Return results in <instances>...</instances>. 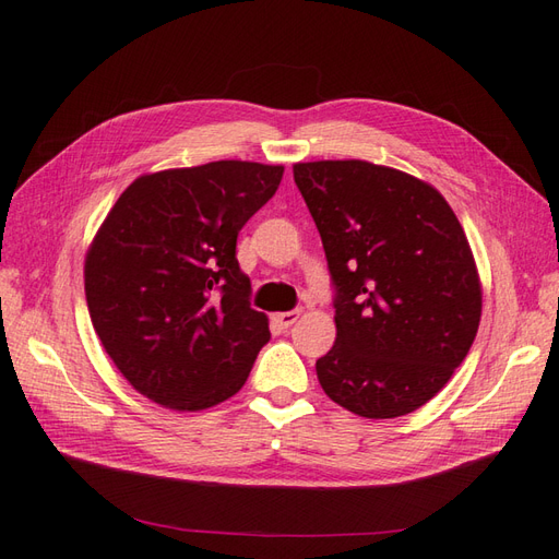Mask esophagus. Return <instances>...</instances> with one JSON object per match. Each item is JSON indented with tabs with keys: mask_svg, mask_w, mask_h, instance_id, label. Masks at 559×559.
<instances>
[{
	"mask_svg": "<svg viewBox=\"0 0 559 559\" xmlns=\"http://www.w3.org/2000/svg\"><path fill=\"white\" fill-rule=\"evenodd\" d=\"M300 319V309H293V311H281V314H274V323L278 329H290L293 323Z\"/></svg>",
	"mask_w": 559,
	"mask_h": 559,
	"instance_id": "1",
	"label": "esophagus"
}]
</instances>
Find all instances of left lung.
Instances as JSON below:
<instances>
[{"mask_svg":"<svg viewBox=\"0 0 559 559\" xmlns=\"http://www.w3.org/2000/svg\"><path fill=\"white\" fill-rule=\"evenodd\" d=\"M326 252L335 345L317 359L333 402L367 419L426 405L462 365L481 321L469 242L443 194L369 162L293 166Z\"/></svg>","mask_w":559,"mask_h":559,"instance_id":"8db88e82","label":"left lung"}]
</instances>
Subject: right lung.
Segmentation results:
<instances>
[{
    "instance_id": "obj_1",
    "label": "right lung",
    "mask_w": 559,
    "mask_h": 559,
    "mask_svg": "<svg viewBox=\"0 0 559 559\" xmlns=\"http://www.w3.org/2000/svg\"><path fill=\"white\" fill-rule=\"evenodd\" d=\"M281 178L283 166L254 162L171 168L140 176L111 206L85 259V300L138 393L194 412L248 381L271 333L236 245Z\"/></svg>"
}]
</instances>
